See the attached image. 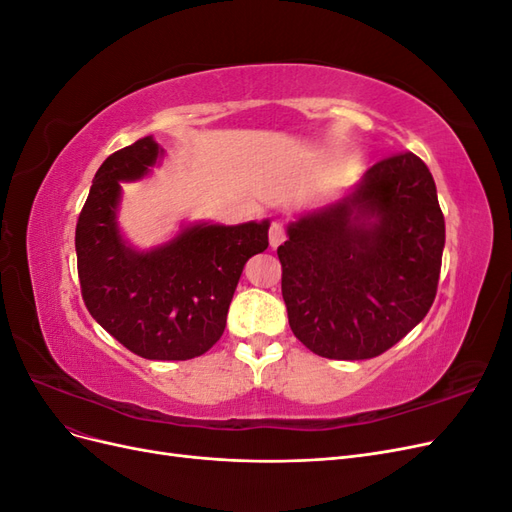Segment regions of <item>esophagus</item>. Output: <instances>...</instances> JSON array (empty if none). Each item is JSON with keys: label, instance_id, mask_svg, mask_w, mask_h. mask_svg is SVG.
Here are the masks:
<instances>
[{"label": "esophagus", "instance_id": "34e87169", "mask_svg": "<svg viewBox=\"0 0 512 512\" xmlns=\"http://www.w3.org/2000/svg\"><path fill=\"white\" fill-rule=\"evenodd\" d=\"M284 239H286L284 224H280V222H273V224H271V228H269V243H271V247L282 245V243H284Z\"/></svg>", "mask_w": 512, "mask_h": 512}]
</instances>
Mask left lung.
<instances>
[{
  "mask_svg": "<svg viewBox=\"0 0 512 512\" xmlns=\"http://www.w3.org/2000/svg\"><path fill=\"white\" fill-rule=\"evenodd\" d=\"M444 215L414 153L371 166L337 203L301 215L277 247L294 337L324 359H374L436 299Z\"/></svg>",
  "mask_w": 512,
  "mask_h": 512,
  "instance_id": "8db88e82",
  "label": "left lung"
}]
</instances>
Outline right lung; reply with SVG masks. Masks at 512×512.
I'll use <instances>...</instances> for the list:
<instances>
[{
	"mask_svg": "<svg viewBox=\"0 0 512 512\" xmlns=\"http://www.w3.org/2000/svg\"><path fill=\"white\" fill-rule=\"evenodd\" d=\"M164 149L153 136L108 156L76 224V265L89 314L130 352L188 361L224 333L245 262L269 247V220L192 224L149 252L123 241L119 181L143 179Z\"/></svg>",
	"mask_w": 512,
	"mask_h": 512,
	"instance_id": "right-lung-1",
	"label": "right lung"
}]
</instances>
